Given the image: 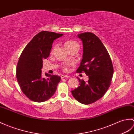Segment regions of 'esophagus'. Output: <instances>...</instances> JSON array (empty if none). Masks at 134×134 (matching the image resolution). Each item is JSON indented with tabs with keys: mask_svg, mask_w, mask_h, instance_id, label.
Wrapping results in <instances>:
<instances>
[{
	"mask_svg": "<svg viewBox=\"0 0 134 134\" xmlns=\"http://www.w3.org/2000/svg\"><path fill=\"white\" fill-rule=\"evenodd\" d=\"M61 79H63L64 77H66V78H69L70 77V76H69L68 75H62L60 76Z\"/></svg>",
	"mask_w": 134,
	"mask_h": 134,
	"instance_id": "34e87169",
	"label": "esophagus"
}]
</instances>
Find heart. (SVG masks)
<instances>
[{"instance_id":"obj_1","label":"heart","mask_w":134,"mask_h":134,"mask_svg":"<svg viewBox=\"0 0 134 134\" xmlns=\"http://www.w3.org/2000/svg\"><path fill=\"white\" fill-rule=\"evenodd\" d=\"M76 44H77L75 42L72 41V40H68V41H66V42H65L64 47L67 49H68L70 48H71L72 46H73L74 45H76ZM52 50L53 49H52ZM71 64L68 63H63L62 66V70H63V71H65V72H66V71H68V68L71 66Z\"/></svg>"}]
</instances>
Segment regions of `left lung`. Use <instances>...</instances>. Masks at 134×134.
<instances>
[{
  "instance_id": "1",
  "label": "left lung",
  "mask_w": 134,
  "mask_h": 134,
  "mask_svg": "<svg viewBox=\"0 0 134 134\" xmlns=\"http://www.w3.org/2000/svg\"><path fill=\"white\" fill-rule=\"evenodd\" d=\"M83 42V59L76 72H85L87 82L80 79L79 86L71 91L74 98L84 104L93 103L106 93L111 84L114 68L110 55L101 40L94 34H78Z\"/></svg>"
}]
</instances>
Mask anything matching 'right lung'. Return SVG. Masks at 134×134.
Returning <instances> with one entry per match:
<instances>
[{"instance_id": "obj_1", "label": "right lung", "mask_w": 134, "mask_h": 134, "mask_svg": "<svg viewBox=\"0 0 134 134\" xmlns=\"http://www.w3.org/2000/svg\"><path fill=\"white\" fill-rule=\"evenodd\" d=\"M63 34L43 31L34 37L21 52L16 66V78L23 94L34 102H43L57 90L60 77L45 74L42 76L43 60L47 58L54 40Z\"/></svg>"}]
</instances>
